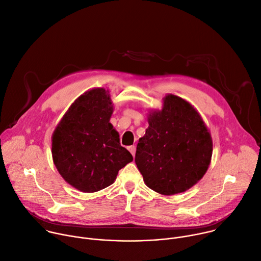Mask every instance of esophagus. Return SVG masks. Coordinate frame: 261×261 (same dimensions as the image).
Returning a JSON list of instances; mask_svg holds the SVG:
<instances>
[{
    "mask_svg": "<svg viewBox=\"0 0 261 261\" xmlns=\"http://www.w3.org/2000/svg\"><path fill=\"white\" fill-rule=\"evenodd\" d=\"M127 149H128V151L132 153V155H133V156H135V153H136V147L133 145V146H129Z\"/></svg>",
    "mask_w": 261,
    "mask_h": 261,
    "instance_id": "obj_1",
    "label": "esophagus"
}]
</instances>
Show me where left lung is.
Instances as JSON below:
<instances>
[{
    "label": "left lung",
    "instance_id": "left-lung-1",
    "mask_svg": "<svg viewBox=\"0 0 261 261\" xmlns=\"http://www.w3.org/2000/svg\"><path fill=\"white\" fill-rule=\"evenodd\" d=\"M148 123L135 158L145 184L165 195L188 190L205 174L213 152L200 115L187 100L168 94L163 109L150 112Z\"/></svg>",
    "mask_w": 261,
    "mask_h": 261
}]
</instances>
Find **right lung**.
Segmentation results:
<instances>
[{
	"label": "right lung",
	"instance_id": "add662e5",
	"mask_svg": "<svg viewBox=\"0 0 261 261\" xmlns=\"http://www.w3.org/2000/svg\"><path fill=\"white\" fill-rule=\"evenodd\" d=\"M109 90L93 88L80 95L52 135V159L61 176L82 192H95L114 183L133 155L120 145L110 123Z\"/></svg>",
	"mask_w": 261,
	"mask_h": 261
}]
</instances>
